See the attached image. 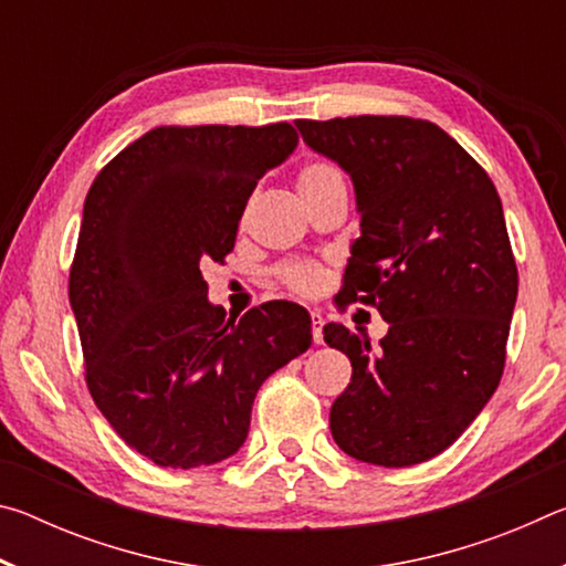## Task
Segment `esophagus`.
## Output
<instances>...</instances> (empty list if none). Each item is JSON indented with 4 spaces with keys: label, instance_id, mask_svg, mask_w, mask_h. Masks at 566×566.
I'll return each mask as SVG.
<instances>
[{
    "label": "esophagus",
    "instance_id": "1",
    "mask_svg": "<svg viewBox=\"0 0 566 566\" xmlns=\"http://www.w3.org/2000/svg\"><path fill=\"white\" fill-rule=\"evenodd\" d=\"M322 327H324V319H322V314L314 310L312 312V339H314V344H324V334H322Z\"/></svg>",
    "mask_w": 566,
    "mask_h": 566
}]
</instances>
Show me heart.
Here are the masks:
<instances>
[{
  "label": "heart",
  "mask_w": 566,
  "mask_h": 566,
  "mask_svg": "<svg viewBox=\"0 0 566 566\" xmlns=\"http://www.w3.org/2000/svg\"><path fill=\"white\" fill-rule=\"evenodd\" d=\"M344 185L342 175L327 161H312L300 171V179H296V187H300V195H314V191L339 187ZM284 282L296 292H314L322 282V270L317 264H290L282 270Z\"/></svg>",
  "instance_id": "1"
}]
</instances>
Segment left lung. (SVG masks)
Here are the masks:
<instances>
[{"label":"left lung","instance_id":"obj_1","mask_svg":"<svg viewBox=\"0 0 566 566\" xmlns=\"http://www.w3.org/2000/svg\"><path fill=\"white\" fill-rule=\"evenodd\" d=\"M347 171L359 237L342 296L375 304L387 337L327 324L352 361L329 411L342 452L411 467L444 452L492 399L516 302V264L492 179L444 129L409 117L294 122Z\"/></svg>","mask_w":566,"mask_h":566}]
</instances>
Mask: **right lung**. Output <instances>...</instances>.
I'll return each instance as SVG.
<instances>
[{"label":"right lung","instance_id":"add662e5","mask_svg":"<svg viewBox=\"0 0 566 566\" xmlns=\"http://www.w3.org/2000/svg\"><path fill=\"white\" fill-rule=\"evenodd\" d=\"M296 145L286 122L157 127L84 199L70 304L87 387L114 432L159 467L232 457L264 379L310 349L304 306L266 302L227 319L199 270L232 252L256 181Z\"/></svg>","mask_w":566,"mask_h":566}]
</instances>
